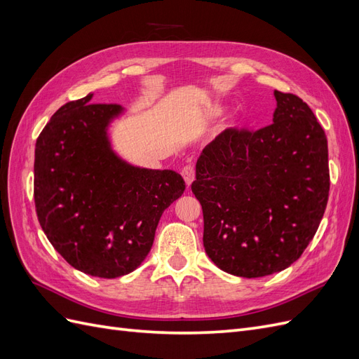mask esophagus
Segmentation results:
<instances>
[{
    "instance_id": "esophagus-1",
    "label": "esophagus",
    "mask_w": 359,
    "mask_h": 359,
    "mask_svg": "<svg viewBox=\"0 0 359 359\" xmlns=\"http://www.w3.org/2000/svg\"><path fill=\"white\" fill-rule=\"evenodd\" d=\"M181 175H182L184 181H186L187 186H191V182L194 181V168L191 165H187L181 170Z\"/></svg>"
}]
</instances>
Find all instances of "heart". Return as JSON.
<instances>
[{"instance_id": "obj_1", "label": "heart", "mask_w": 359, "mask_h": 359, "mask_svg": "<svg viewBox=\"0 0 359 359\" xmlns=\"http://www.w3.org/2000/svg\"><path fill=\"white\" fill-rule=\"evenodd\" d=\"M227 112V106L223 103H210L203 106L201 109V118L206 121H212V119L222 118Z\"/></svg>"}]
</instances>
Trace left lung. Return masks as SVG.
I'll return each mask as SVG.
<instances>
[{
	"label": "left lung",
	"mask_w": 359,
	"mask_h": 359,
	"mask_svg": "<svg viewBox=\"0 0 359 359\" xmlns=\"http://www.w3.org/2000/svg\"><path fill=\"white\" fill-rule=\"evenodd\" d=\"M273 124L227 128L203 149L191 191L203 247L224 273L256 278L290 266L316 233L330 193L328 140L309 104L274 91Z\"/></svg>",
	"instance_id": "obj_1"
}]
</instances>
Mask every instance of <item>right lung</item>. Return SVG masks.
Instances as JSON below:
<instances>
[{"mask_svg":"<svg viewBox=\"0 0 359 359\" xmlns=\"http://www.w3.org/2000/svg\"><path fill=\"white\" fill-rule=\"evenodd\" d=\"M91 99L61 106L37 139L36 211L49 243L73 268L116 278L144 262L163 211L186 182L175 170L119 157L109 127L124 109Z\"/></svg>","mask_w":359,"mask_h":359,"instance_id":"1","label":"right lung"}]
</instances>
